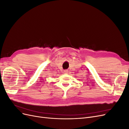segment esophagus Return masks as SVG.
<instances>
[{
	"label": "esophagus",
	"mask_w": 129,
	"mask_h": 129,
	"mask_svg": "<svg viewBox=\"0 0 129 129\" xmlns=\"http://www.w3.org/2000/svg\"><path fill=\"white\" fill-rule=\"evenodd\" d=\"M68 70H64V74H68Z\"/></svg>",
	"instance_id": "34e87169"
}]
</instances>
